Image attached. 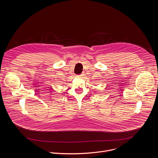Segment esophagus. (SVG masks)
Returning a JSON list of instances; mask_svg holds the SVG:
<instances>
[{"mask_svg":"<svg viewBox=\"0 0 158 158\" xmlns=\"http://www.w3.org/2000/svg\"><path fill=\"white\" fill-rule=\"evenodd\" d=\"M82 76V75H79L78 77H81V76Z\"/></svg>","mask_w":158,"mask_h":158,"instance_id":"obj_1","label":"esophagus"}]
</instances>
